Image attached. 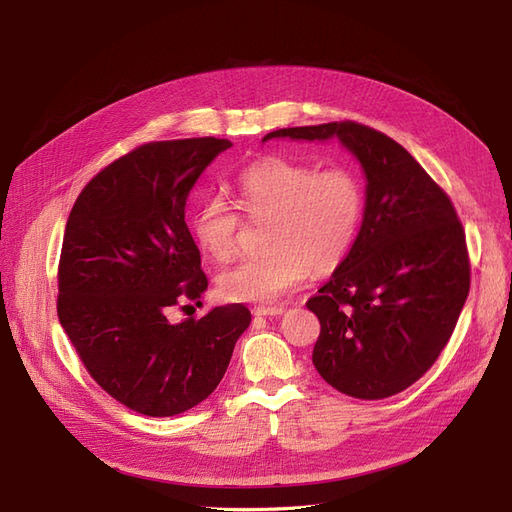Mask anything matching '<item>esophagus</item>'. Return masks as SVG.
I'll use <instances>...</instances> for the list:
<instances>
[{
    "label": "esophagus",
    "instance_id": "esophagus-1",
    "mask_svg": "<svg viewBox=\"0 0 512 512\" xmlns=\"http://www.w3.org/2000/svg\"><path fill=\"white\" fill-rule=\"evenodd\" d=\"M284 312L282 305H258L254 307V316H280Z\"/></svg>",
    "mask_w": 512,
    "mask_h": 512
}]
</instances>
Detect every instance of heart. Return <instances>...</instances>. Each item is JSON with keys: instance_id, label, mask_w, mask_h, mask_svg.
Segmentation results:
<instances>
[{"instance_id": "heart-1", "label": "heart", "mask_w": 512, "mask_h": 512, "mask_svg": "<svg viewBox=\"0 0 512 512\" xmlns=\"http://www.w3.org/2000/svg\"><path fill=\"white\" fill-rule=\"evenodd\" d=\"M237 205L247 218L269 220V252L226 269L218 290L226 301L273 303L312 269L329 273L342 265L359 235L365 194L348 168L267 160L239 177ZM192 230L200 250L213 260L226 262L237 254L239 215L222 196H207L196 207Z\"/></svg>"}]
</instances>
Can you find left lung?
Masks as SVG:
<instances>
[{
  "label": "left lung",
  "instance_id": "obj_1",
  "mask_svg": "<svg viewBox=\"0 0 512 512\" xmlns=\"http://www.w3.org/2000/svg\"><path fill=\"white\" fill-rule=\"evenodd\" d=\"M269 138H339L361 162L363 224L307 307L320 320L312 361L356 399L397 395L436 363L470 292L466 232L451 198L410 153L356 121L282 128Z\"/></svg>",
  "mask_w": 512,
  "mask_h": 512
}]
</instances>
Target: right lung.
<instances>
[{"mask_svg": "<svg viewBox=\"0 0 512 512\" xmlns=\"http://www.w3.org/2000/svg\"><path fill=\"white\" fill-rule=\"evenodd\" d=\"M228 147L213 136L136 147L102 168L70 211L59 322L89 376L138 414L175 416L207 399L250 327L241 303L168 320L170 307L207 290L185 200Z\"/></svg>", "mask_w": 512, "mask_h": 512, "instance_id": "obj_1", "label": "right lung"}]
</instances>
